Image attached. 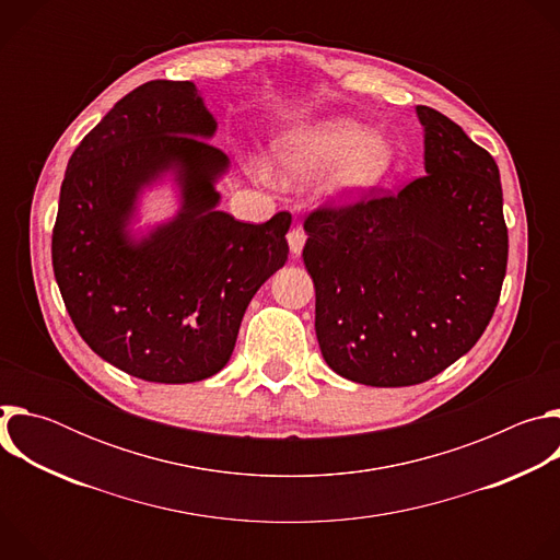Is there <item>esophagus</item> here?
Returning a JSON list of instances; mask_svg holds the SVG:
<instances>
[{
	"instance_id": "obj_1",
	"label": "esophagus",
	"mask_w": 560,
	"mask_h": 560,
	"mask_svg": "<svg viewBox=\"0 0 560 560\" xmlns=\"http://www.w3.org/2000/svg\"><path fill=\"white\" fill-rule=\"evenodd\" d=\"M288 244H290L292 255H301V250L305 246V230L299 223L288 232Z\"/></svg>"
}]
</instances>
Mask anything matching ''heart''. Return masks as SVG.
Wrapping results in <instances>:
<instances>
[{"label":"heart","mask_w":560,"mask_h":560,"mask_svg":"<svg viewBox=\"0 0 560 560\" xmlns=\"http://www.w3.org/2000/svg\"><path fill=\"white\" fill-rule=\"evenodd\" d=\"M279 173L294 182L316 179L330 171L339 195H361L378 186L394 162L387 139L361 124L337 119L281 139L275 148Z\"/></svg>","instance_id":"obj_1"}]
</instances>
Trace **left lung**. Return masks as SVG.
<instances>
[{
  "label": "left lung",
  "instance_id": "8db88e82",
  "mask_svg": "<svg viewBox=\"0 0 560 560\" xmlns=\"http://www.w3.org/2000/svg\"><path fill=\"white\" fill-rule=\"evenodd\" d=\"M417 115L423 177L324 203L303 221L322 354L343 378L374 387L430 381L469 352L508 268L494 156L439 110L417 106Z\"/></svg>",
  "mask_w": 560,
  "mask_h": 560
}]
</instances>
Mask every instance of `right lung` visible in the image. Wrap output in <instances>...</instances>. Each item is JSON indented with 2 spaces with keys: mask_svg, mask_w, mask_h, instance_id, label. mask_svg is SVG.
Masks as SVG:
<instances>
[{
  "mask_svg": "<svg viewBox=\"0 0 560 560\" xmlns=\"http://www.w3.org/2000/svg\"><path fill=\"white\" fill-rule=\"evenodd\" d=\"M192 82L141 84L74 148L52 228V270L77 332L152 383L217 374L255 292L288 261L290 212L244 223L217 210L228 156ZM179 165L183 212L141 245L122 232L138 188Z\"/></svg>",
  "mask_w": 560,
  "mask_h": 560,
  "instance_id": "obj_1",
  "label": "right lung"
}]
</instances>
